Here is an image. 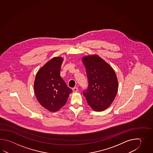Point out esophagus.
Masks as SVG:
<instances>
[{"label":"esophagus","instance_id":"obj_1","mask_svg":"<svg viewBox=\"0 0 153 153\" xmlns=\"http://www.w3.org/2000/svg\"><path fill=\"white\" fill-rule=\"evenodd\" d=\"M72 90L74 92H76L78 91V88L77 87H75V88H73Z\"/></svg>","mask_w":153,"mask_h":153}]
</instances>
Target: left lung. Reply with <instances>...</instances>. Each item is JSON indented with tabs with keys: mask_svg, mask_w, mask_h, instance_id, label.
<instances>
[{
	"mask_svg": "<svg viewBox=\"0 0 153 153\" xmlns=\"http://www.w3.org/2000/svg\"><path fill=\"white\" fill-rule=\"evenodd\" d=\"M82 61L88 82L83 94L93 110L104 111L111 105L117 94V75L111 65L96 55L85 56Z\"/></svg>",
	"mask_w": 153,
	"mask_h": 153,
	"instance_id": "1",
	"label": "left lung"
}]
</instances>
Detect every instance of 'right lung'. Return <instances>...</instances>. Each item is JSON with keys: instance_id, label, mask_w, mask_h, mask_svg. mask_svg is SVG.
Instances as JSON below:
<instances>
[{"instance_id": "add662e5", "label": "right lung", "mask_w": 153, "mask_h": 153, "mask_svg": "<svg viewBox=\"0 0 153 153\" xmlns=\"http://www.w3.org/2000/svg\"><path fill=\"white\" fill-rule=\"evenodd\" d=\"M63 61L61 57L51 59L37 72L34 83L39 103L52 112L59 111L65 105L73 91L60 76Z\"/></svg>"}]
</instances>
